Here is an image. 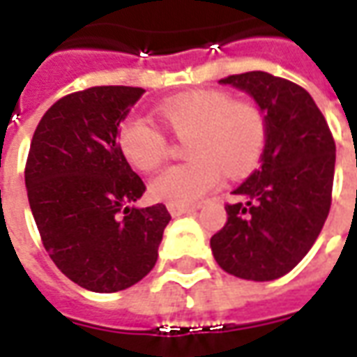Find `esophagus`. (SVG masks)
Instances as JSON below:
<instances>
[{
  "instance_id": "obj_1",
  "label": "esophagus",
  "mask_w": 357,
  "mask_h": 357,
  "mask_svg": "<svg viewBox=\"0 0 357 357\" xmlns=\"http://www.w3.org/2000/svg\"><path fill=\"white\" fill-rule=\"evenodd\" d=\"M199 206H178V204H168V210L174 218L183 216V214H191V212H197Z\"/></svg>"
}]
</instances>
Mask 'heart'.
<instances>
[{
  "mask_svg": "<svg viewBox=\"0 0 357 357\" xmlns=\"http://www.w3.org/2000/svg\"><path fill=\"white\" fill-rule=\"evenodd\" d=\"M156 114L178 137L185 139V164L162 170L151 181V195L166 204L187 206L201 201L222 181V170L237 178L256 166L266 141L260 109L233 101L225 91H193L162 102ZM120 153L133 168L155 170L162 162V133L135 116L124 118L116 130Z\"/></svg>",
  "mask_w": 357,
  "mask_h": 357,
  "instance_id": "obj_1",
  "label": "heart"
}]
</instances>
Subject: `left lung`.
<instances>
[{"label":"left lung","instance_id":"left-lung-1","mask_svg":"<svg viewBox=\"0 0 357 357\" xmlns=\"http://www.w3.org/2000/svg\"><path fill=\"white\" fill-rule=\"evenodd\" d=\"M248 93L264 114L260 168L225 204L227 222L210 239L220 268L248 281H273L307 255L331 208L335 141L306 89L273 74L220 80Z\"/></svg>","mask_w":357,"mask_h":357}]
</instances>
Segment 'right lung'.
I'll list each match as a JSON object with an SVG mask.
<instances>
[{"instance_id": "1", "label": "right lung", "mask_w": 357, "mask_h": 357, "mask_svg": "<svg viewBox=\"0 0 357 357\" xmlns=\"http://www.w3.org/2000/svg\"><path fill=\"white\" fill-rule=\"evenodd\" d=\"M145 89L97 86L59 99L36 128L24 183L43 247L70 281L93 292L132 287L158 258L172 216L137 208L145 183L116 141Z\"/></svg>"}]
</instances>
